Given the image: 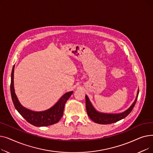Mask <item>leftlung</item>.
<instances>
[{
  "label": "left lung",
  "instance_id": "left-lung-1",
  "mask_svg": "<svg viewBox=\"0 0 153 153\" xmlns=\"http://www.w3.org/2000/svg\"><path fill=\"white\" fill-rule=\"evenodd\" d=\"M138 94L139 89L138 90L137 95H136V99L132 103V105L126 110L119 114H106L98 111L94 107L89 97H88V96L85 95V107L87 115L92 121L99 124L106 125L115 123L120 120L125 118L130 114V112L132 111L136 101H137Z\"/></svg>",
  "mask_w": 153,
  "mask_h": 153
}]
</instances>
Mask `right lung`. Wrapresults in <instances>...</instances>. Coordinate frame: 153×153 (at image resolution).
<instances>
[{
	"label": "right lung",
	"mask_w": 153,
	"mask_h": 153,
	"mask_svg": "<svg viewBox=\"0 0 153 153\" xmlns=\"http://www.w3.org/2000/svg\"><path fill=\"white\" fill-rule=\"evenodd\" d=\"M14 68L15 65L13 66L11 74L10 93L13 105L19 113L28 123L35 126H50L58 123L63 115L65 103L73 93V91H70L64 94L59 100L49 109L41 111H35L29 110L21 105L15 94L13 84Z\"/></svg>",
	"instance_id": "1"
}]
</instances>
